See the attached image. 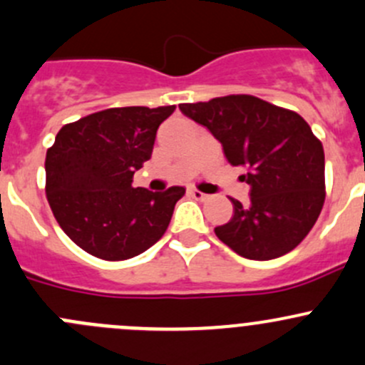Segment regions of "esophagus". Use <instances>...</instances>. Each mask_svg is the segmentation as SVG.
I'll list each match as a JSON object with an SVG mask.
<instances>
[{"instance_id":"1","label":"esophagus","mask_w":365,"mask_h":365,"mask_svg":"<svg viewBox=\"0 0 365 365\" xmlns=\"http://www.w3.org/2000/svg\"><path fill=\"white\" fill-rule=\"evenodd\" d=\"M189 194H190V196H192L196 201H206V200H208V196H206L205 192H201V190H197V189H190Z\"/></svg>"}]
</instances>
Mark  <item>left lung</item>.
I'll return each instance as SVG.
<instances>
[{
  "label": "left lung",
  "mask_w": 365,
  "mask_h": 365,
  "mask_svg": "<svg viewBox=\"0 0 365 365\" xmlns=\"http://www.w3.org/2000/svg\"><path fill=\"white\" fill-rule=\"evenodd\" d=\"M180 111L219 139L231 165L247 169L242 180L251 185V203L231 197L233 217L215 227L217 238L247 259L293 251L325 203V153L307 121L252 95L180 104Z\"/></svg>",
  "instance_id": "left-lung-1"
}]
</instances>
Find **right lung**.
Here are the masks:
<instances>
[{
  "mask_svg": "<svg viewBox=\"0 0 365 365\" xmlns=\"http://www.w3.org/2000/svg\"><path fill=\"white\" fill-rule=\"evenodd\" d=\"M175 111L111 108L67 123L46 155V196L65 235L83 251L123 261L159 242L183 187H132L152 157L157 128Z\"/></svg>",
  "mask_w": 365,
  "mask_h": 365,
  "instance_id": "obj_1",
  "label": "right lung"
}]
</instances>
